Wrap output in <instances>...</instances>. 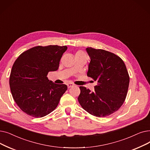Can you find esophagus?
Wrapping results in <instances>:
<instances>
[{
	"label": "esophagus",
	"mask_w": 150,
	"mask_h": 150,
	"mask_svg": "<svg viewBox=\"0 0 150 150\" xmlns=\"http://www.w3.org/2000/svg\"><path fill=\"white\" fill-rule=\"evenodd\" d=\"M74 86V84H72V83H69V84H67V87H68V88H70L72 87V86Z\"/></svg>",
	"instance_id": "obj_1"
}]
</instances>
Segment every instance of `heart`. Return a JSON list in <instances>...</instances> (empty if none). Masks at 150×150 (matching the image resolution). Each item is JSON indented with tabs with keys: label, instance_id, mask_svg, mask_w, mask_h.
<instances>
[{
	"label": "heart",
	"instance_id": "1",
	"mask_svg": "<svg viewBox=\"0 0 150 150\" xmlns=\"http://www.w3.org/2000/svg\"><path fill=\"white\" fill-rule=\"evenodd\" d=\"M75 56H81V57H83V53L82 51H78L77 53H76Z\"/></svg>",
	"mask_w": 150,
	"mask_h": 150
}]
</instances>
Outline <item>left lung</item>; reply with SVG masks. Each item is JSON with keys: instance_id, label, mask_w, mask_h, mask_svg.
<instances>
[{"instance_id": "1", "label": "left lung", "mask_w": 150, "mask_h": 150, "mask_svg": "<svg viewBox=\"0 0 150 150\" xmlns=\"http://www.w3.org/2000/svg\"><path fill=\"white\" fill-rule=\"evenodd\" d=\"M86 50L90 57L87 75L97 84L93 92L80 86L78 100L89 114L105 117L116 112L125 102L129 76L125 64L118 56L100 49Z\"/></svg>"}]
</instances>
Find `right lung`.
Here are the masks:
<instances>
[{
	"label": "right lung",
	"mask_w": 150,
	"mask_h": 150,
	"mask_svg": "<svg viewBox=\"0 0 150 150\" xmlns=\"http://www.w3.org/2000/svg\"><path fill=\"white\" fill-rule=\"evenodd\" d=\"M66 46H37L24 51L11 69L10 87L13 99L22 111L41 118L57 107L67 89L66 84L50 81V71H56Z\"/></svg>",
	"instance_id": "right-lung-1"
}]
</instances>
